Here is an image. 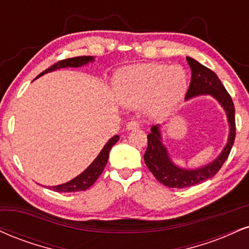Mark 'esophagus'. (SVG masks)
I'll return each mask as SVG.
<instances>
[{"mask_svg": "<svg viewBox=\"0 0 249 249\" xmlns=\"http://www.w3.org/2000/svg\"><path fill=\"white\" fill-rule=\"evenodd\" d=\"M137 127H139V122L137 121H131L126 124V130H133Z\"/></svg>", "mask_w": 249, "mask_h": 249, "instance_id": "34e87169", "label": "esophagus"}]
</instances>
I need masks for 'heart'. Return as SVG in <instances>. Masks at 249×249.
Masks as SVG:
<instances>
[{
    "label": "heart",
    "instance_id": "heart-1",
    "mask_svg": "<svg viewBox=\"0 0 249 249\" xmlns=\"http://www.w3.org/2000/svg\"><path fill=\"white\" fill-rule=\"evenodd\" d=\"M185 82V73L179 66H131L117 75V97L128 107L143 104L148 115L162 116L178 103L184 92Z\"/></svg>",
    "mask_w": 249,
    "mask_h": 249
}]
</instances>
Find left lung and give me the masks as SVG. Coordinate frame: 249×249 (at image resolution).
<instances>
[{
  "label": "left lung",
  "mask_w": 249,
  "mask_h": 249,
  "mask_svg": "<svg viewBox=\"0 0 249 249\" xmlns=\"http://www.w3.org/2000/svg\"><path fill=\"white\" fill-rule=\"evenodd\" d=\"M187 61L191 70V81L188 89L185 100L196 97L199 95H211L215 98L223 109L225 110L227 121H229L230 133L226 146L224 147L219 157L215 158L210 163L196 169H185L176 166L170 159L168 151L162 143L160 125H154L151 128V133L147 136V149H146L143 160L146 166L151 170L160 183L169 188H188L206 181L219 172L226 159L229 158L231 149L235 139V116L234 104L232 98L217 74L208 67L199 64L198 61L187 56Z\"/></svg>",
  "instance_id": "8db88e82"
}]
</instances>
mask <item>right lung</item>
Returning <instances> with one entry per match:
<instances>
[{
    "label": "right lung",
    "mask_w": 249,
    "mask_h": 249,
    "mask_svg": "<svg viewBox=\"0 0 249 249\" xmlns=\"http://www.w3.org/2000/svg\"><path fill=\"white\" fill-rule=\"evenodd\" d=\"M94 61V56H76V58H70L58 61L56 64L51 66L50 68L45 70L43 73L39 74V76L44 75V74L50 73V71L60 70V68H67V67H81V66H85L89 62ZM36 77V79H37ZM119 140L118 136H113L111 139L106 143L100 154L97 155V158L90 163V166L88 167L86 170H83L79 176H76L75 178L71 179V181L66 182L64 184L54 185V187H51V189L56 193H75V191H82L87 190L89 187H91L95 183L96 179L100 178V175L103 172L104 167L107 166V159H109V152L110 149L115 143Z\"/></svg>",
    "instance_id": "obj_1"
}]
</instances>
